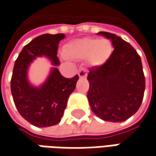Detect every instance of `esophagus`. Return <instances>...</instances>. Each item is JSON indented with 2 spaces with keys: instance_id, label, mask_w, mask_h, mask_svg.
<instances>
[{
  "instance_id": "esophagus-1",
  "label": "esophagus",
  "mask_w": 156,
  "mask_h": 156,
  "mask_svg": "<svg viewBox=\"0 0 156 156\" xmlns=\"http://www.w3.org/2000/svg\"><path fill=\"white\" fill-rule=\"evenodd\" d=\"M78 75L80 78H85L87 76V70L85 68H81L78 71Z\"/></svg>"
}]
</instances>
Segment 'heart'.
<instances>
[{
	"mask_svg": "<svg viewBox=\"0 0 156 156\" xmlns=\"http://www.w3.org/2000/svg\"><path fill=\"white\" fill-rule=\"evenodd\" d=\"M113 47L106 39L83 38L69 42L64 49V55L68 58L86 59L92 66H100L111 57Z\"/></svg>",
	"mask_w": 156,
	"mask_h": 156,
	"instance_id": "1",
	"label": "heart"
}]
</instances>
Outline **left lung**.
Segmentation results:
<instances>
[{"mask_svg":"<svg viewBox=\"0 0 156 156\" xmlns=\"http://www.w3.org/2000/svg\"><path fill=\"white\" fill-rule=\"evenodd\" d=\"M98 34L112 41L114 51L103 66L90 69L87 98L92 112L103 121L124 122L142 103L145 76L141 58L121 37L106 32Z\"/></svg>","mask_w":156,"mask_h":156,"instance_id":"obj_1","label":"left lung"}]
</instances>
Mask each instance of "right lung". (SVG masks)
I'll use <instances>...</instances> for the list:
<instances>
[{"mask_svg": "<svg viewBox=\"0 0 156 156\" xmlns=\"http://www.w3.org/2000/svg\"><path fill=\"white\" fill-rule=\"evenodd\" d=\"M64 34H45L26 45L15 62L10 88L14 103L21 116L31 124L43 128L58 124L64 115L67 99L75 89L78 75L67 79L57 68L58 45ZM45 56L53 66L46 80L35 86L29 81L28 70L37 57Z\"/></svg>", "mask_w": 156, "mask_h": 156, "instance_id": "1", "label": "right lung"}]
</instances>
